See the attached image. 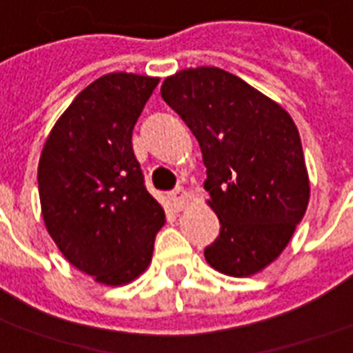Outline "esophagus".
I'll list each match as a JSON object with an SVG mask.
<instances>
[{"instance_id":"1","label":"esophagus","mask_w":353,"mask_h":353,"mask_svg":"<svg viewBox=\"0 0 353 353\" xmlns=\"http://www.w3.org/2000/svg\"><path fill=\"white\" fill-rule=\"evenodd\" d=\"M171 197H173L174 203H176V207L184 208V205H186L188 192L182 186H179V188H174L173 192H171Z\"/></svg>"}]
</instances>
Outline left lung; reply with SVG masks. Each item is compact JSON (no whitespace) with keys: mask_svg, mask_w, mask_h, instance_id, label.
<instances>
[{"mask_svg":"<svg viewBox=\"0 0 353 353\" xmlns=\"http://www.w3.org/2000/svg\"><path fill=\"white\" fill-rule=\"evenodd\" d=\"M161 97L201 146L208 205L220 235L205 259L230 276H250L279 258L308 205L299 131L279 103L218 68L167 77Z\"/></svg>","mask_w":353,"mask_h":353,"instance_id":"1","label":"left lung"}]
</instances>
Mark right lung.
Returning a JSON list of instances; mask_svg holds the SVG:
<instances>
[{"label":"right lung","instance_id":"1","mask_svg":"<svg viewBox=\"0 0 353 353\" xmlns=\"http://www.w3.org/2000/svg\"><path fill=\"white\" fill-rule=\"evenodd\" d=\"M158 82L103 74L74 97L41 152L37 182L46 230L69 263L101 284L137 279L165 220L131 145Z\"/></svg>","mask_w":353,"mask_h":353}]
</instances>
